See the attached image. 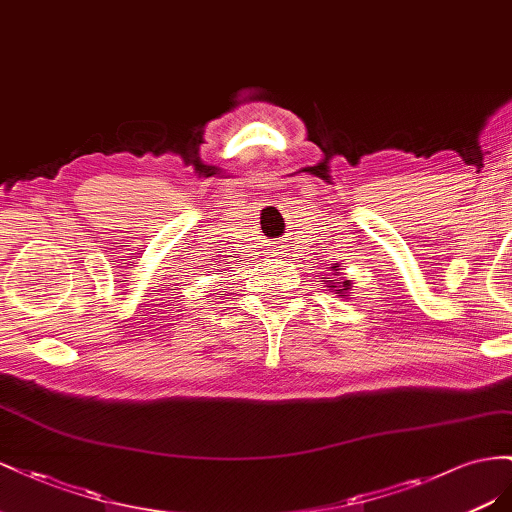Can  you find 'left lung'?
Listing matches in <instances>:
<instances>
[{
  "label": "left lung",
  "instance_id": "8db88e82",
  "mask_svg": "<svg viewBox=\"0 0 512 512\" xmlns=\"http://www.w3.org/2000/svg\"><path fill=\"white\" fill-rule=\"evenodd\" d=\"M330 266H332V270H341V268H339V264H330ZM334 274H337V272H334ZM326 283H328V281H326ZM341 286L344 287L343 290L340 289ZM330 287H332L334 291H337V294H343V291H347V289H352V285H349V281H343V285H339V287H337V285H334V283H330Z\"/></svg>",
  "mask_w": 512,
  "mask_h": 512
}]
</instances>
